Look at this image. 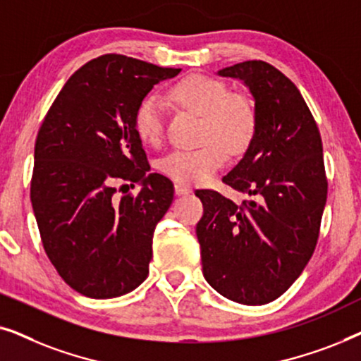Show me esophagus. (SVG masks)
Listing matches in <instances>:
<instances>
[{"instance_id":"1","label":"esophagus","mask_w":361,"mask_h":361,"mask_svg":"<svg viewBox=\"0 0 361 361\" xmlns=\"http://www.w3.org/2000/svg\"><path fill=\"white\" fill-rule=\"evenodd\" d=\"M176 195H187V194H190V189L189 187H185V185H182V184H176Z\"/></svg>"}]
</instances>
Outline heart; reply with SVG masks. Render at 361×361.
I'll list each match as a JSON object with an SVG mask.
<instances>
[{
  "mask_svg": "<svg viewBox=\"0 0 361 361\" xmlns=\"http://www.w3.org/2000/svg\"><path fill=\"white\" fill-rule=\"evenodd\" d=\"M171 102L202 116L200 137L207 141L197 149H176L166 154L159 169L179 184L195 185L209 180L226 161V151L238 154L253 141L258 118L248 98L230 93L225 82L194 73L169 88ZM166 105L149 93L135 113V130L145 145L157 146L164 137Z\"/></svg>",
  "mask_w": 361,
  "mask_h": 361,
  "instance_id": "b5f03b06",
  "label": "heart"
}]
</instances>
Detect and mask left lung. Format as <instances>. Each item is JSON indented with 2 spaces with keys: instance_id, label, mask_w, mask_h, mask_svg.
Listing matches in <instances>:
<instances>
[{
  "instance_id": "obj_1",
  "label": "left lung",
  "mask_w": 361,
  "mask_h": 361,
  "mask_svg": "<svg viewBox=\"0 0 361 361\" xmlns=\"http://www.w3.org/2000/svg\"><path fill=\"white\" fill-rule=\"evenodd\" d=\"M219 75L245 82L258 125L243 159L224 177L250 200L236 205L216 190L195 192L204 205L202 271L224 298L263 305L293 286L317 245L327 202L322 140L298 87L271 63L240 62Z\"/></svg>"
}]
</instances>
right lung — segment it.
<instances>
[{"label":"right lung","mask_w":361,"mask_h":361,"mask_svg":"<svg viewBox=\"0 0 361 361\" xmlns=\"http://www.w3.org/2000/svg\"><path fill=\"white\" fill-rule=\"evenodd\" d=\"M179 72L105 54L68 78L39 128L31 202L42 246L87 298L131 293L149 273L152 235L174 185L149 174L135 113L157 82ZM135 183L140 195L116 197Z\"/></svg>","instance_id":"obj_1"}]
</instances>
